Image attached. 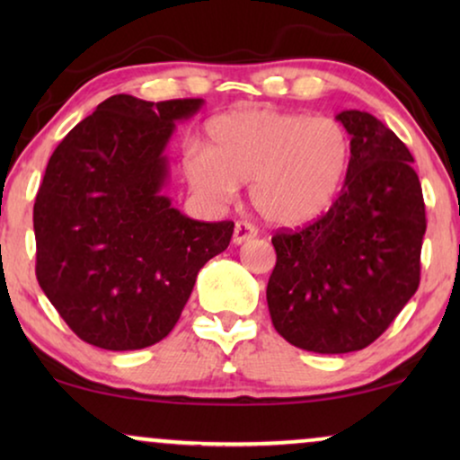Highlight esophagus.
Wrapping results in <instances>:
<instances>
[{
  "label": "esophagus",
  "mask_w": 460,
  "mask_h": 460,
  "mask_svg": "<svg viewBox=\"0 0 460 460\" xmlns=\"http://www.w3.org/2000/svg\"><path fill=\"white\" fill-rule=\"evenodd\" d=\"M257 236V228L249 222H236L234 224V234H232V243L243 244L244 241H251V238Z\"/></svg>",
  "instance_id": "1"
}]
</instances>
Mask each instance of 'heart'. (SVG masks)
<instances>
[{
    "instance_id": "heart-1",
    "label": "heart",
    "mask_w": 460,
    "mask_h": 460,
    "mask_svg": "<svg viewBox=\"0 0 460 460\" xmlns=\"http://www.w3.org/2000/svg\"><path fill=\"white\" fill-rule=\"evenodd\" d=\"M351 142L331 117L274 109H232L205 125V146L184 156V175L213 203H228L251 181L255 211L270 224L304 226L341 190Z\"/></svg>"
}]
</instances>
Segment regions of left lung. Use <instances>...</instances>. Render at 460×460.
I'll list each match as a JSON object with an SVG mask.
<instances>
[{
	"label": "left lung",
	"mask_w": 460,
	"mask_h": 460,
	"mask_svg": "<svg viewBox=\"0 0 460 460\" xmlns=\"http://www.w3.org/2000/svg\"><path fill=\"white\" fill-rule=\"evenodd\" d=\"M351 136L339 199L318 222L272 238L274 329L295 348L349 354L375 341L417 293L425 203L412 155L379 119L335 117Z\"/></svg>",
	"instance_id": "left-lung-1"
}]
</instances>
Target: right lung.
Returning <instances> with one entry per match:
<instances>
[{"label": "right lung", "mask_w": 460, "mask_h": 460, "mask_svg": "<svg viewBox=\"0 0 460 460\" xmlns=\"http://www.w3.org/2000/svg\"><path fill=\"white\" fill-rule=\"evenodd\" d=\"M203 104L111 96L49 156L33 207L35 272L85 343L111 351L159 343L199 270L228 249L234 224L197 222L163 194L175 123Z\"/></svg>", "instance_id": "right-lung-1"}]
</instances>
